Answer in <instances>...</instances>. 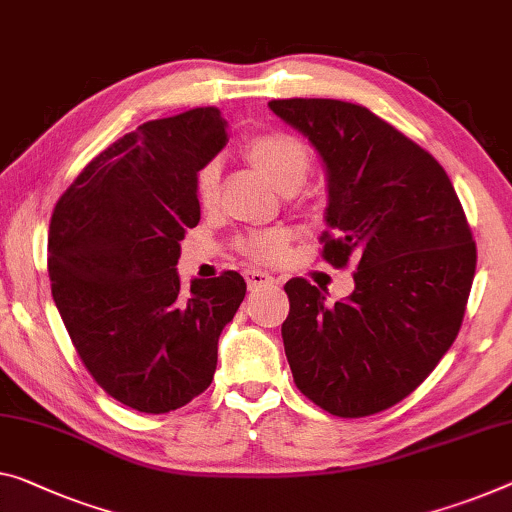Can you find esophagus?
<instances>
[{"label": "esophagus", "instance_id": "1", "mask_svg": "<svg viewBox=\"0 0 512 512\" xmlns=\"http://www.w3.org/2000/svg\"><path fill=\"white\" fill-rule=\"evenodd\" d=\"M246 282H248L250 292H257V289H262V287L276 285V280H273L271 276H266L264 271H246Z\"/></svg>", "mask_w": 512, "mask_h": 512}]
</instances>
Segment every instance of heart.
<instances>
[{
	"instance_id": "obj_1",
	"label": "heart",
	"mask_w": 512,
	"mask_h": 512,
	"mask_svg": "<svg viewBox=\"0 0 512 512\" xmlns=\"http://www.w3.org/2000/svg\"><path fill=\"white\" fill-rule=\"evenodd\" d=\"M243 156L248 163L262 172L280 193L292 195L299 190L310 172V154L299 137L289 133H259L243 144ZM220 167L216 160L202 165L195 177V195L202 207H213L218 200ZM287 234L280 230H264L248 234L239 241L241 253L257 259V262H276L287 253Z\"/></svg>"
}]
</instances>
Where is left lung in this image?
Instances as JSON below:
<instances>
[{
  "label": "left lung",
  "mask_w": 512,
  "mask_h": 512,
  "mask_svg": "<svg viewBox=\"0 0 512 512\" xmlns=\"http://www.w3.org/2000/svg\"><path fill=\"white\" fill-rule=\"evenodd\" d=\"M269 108L326 167L322 257L356 266L354 292L333 305L308 280L285 285L294 384L333 416L379 414L416 391L457 338L476 273L471 227L444 167L375 112L333 98Z\"/></svg>",
  "instance_id": "8db88e82"
}]
</instances>
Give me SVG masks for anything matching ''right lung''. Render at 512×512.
<instances>
[{"label": "right lung", "instance_id": "right-lung-1", "mask_svg": "<svg viewBox=\"0 0 512 512\" xmlns=\"http://www.w3.org/2000/svg\"><path fill=\"white\" fill-rule=\"evenodd\" d=\"M227 144L218 108L137 126L101 151L50 220L52 299L105 393L167 414L211 384L218 338L246 296L225 271L181 294V239L200 223L195 177Z\"/></svg>", "mask_w": 512, "mask_h": 512}]
</instances>
